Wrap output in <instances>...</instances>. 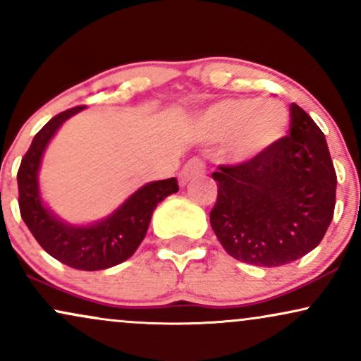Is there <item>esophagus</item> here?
<instances>
[{"label": "esophagus", "mask_w": 361, "mask_h": 361, "mask_svg": "<svg viewBox=\"0 0 361 361\" xmlns=\"http://www.w3.org/2000/svg\"><path fill=\"white\" fill-rule=\"evenodd\" d=\"M204 171H206V166H204V162H202L201 159L189 160V162L184 166V169H182V172H180V176H179L180 185L189 184V182L192 180V179H195V177L202 176Z\"/></svg>", "instance_id": "obj_1"}]
</instances>
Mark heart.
<instances>
[{
    "instance_id": "heart-1",
    "label": "heart",
    "mask_w": 361,
    "mask_h": 361,
    "mask_svg": "<svg viewBox=\"0 0 361 361\" xmlns=\"http://www.w3.org/2000/svg\"><path fill=\"white\" fill-rule=\"evenodd\" d=\"M289 127L288 109L278 100L224 99L207 106L199 128L212 142H229L231 155L251 160L278 145Z\"/></svg>"
}]
</instances>
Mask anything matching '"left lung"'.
Returning <instances> with one entry per match:
<instances>
[{
    "label": "left lung",
    "mask_w": 361,
    "mask_h": 361,
    "mask_svg": "<svg viewBox=\"0 0 361 361\" xmlns=\"http://www.w3.org/2000/svg\"><path fill=\"white\" fill-rule=\"evenodd\" d=\"M289 135L259 157L212 173L211 226L234 259L261 268L293 262L322 243L333 219L336 173L323 132L291 104Z\"/></svg>",
    "instance_id": "8db88e82"
}]
</instances>
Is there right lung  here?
<instances>
[{
  "mask_svg": "<svg viewBox=\"0 0 361 361\" xmlns=\"http://www.w3.org/2000/svg\"><path fill=\"white\" fill-rule=\"evenodd\" d=\"M83 106L66 110L53 117L35 135L18 171L20 212L25 224L48 255L73 269L99 271L127 261L149 229L152 212L167 195L176 194V177L142 185L115 209L112 214L92 224H72L60 219L47 206L39 192V166L48 142L70 117Z\"/></svg>",
  "mask_w": 361,
  "mask_h": 361,
  "instance_id": "1",
  "label": "right lung"
}]
</instances>
